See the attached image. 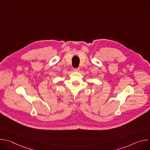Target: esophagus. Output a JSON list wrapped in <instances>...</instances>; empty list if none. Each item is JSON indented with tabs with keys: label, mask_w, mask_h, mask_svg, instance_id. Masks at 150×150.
Instances as JSON below:
<instances>
[{
	"label": "esophagus",
	"mask_w": 150,
	"mask_h": 150,
	"mask_svg": "<svg viewBox=\"0 0 150 150\" xmlns=\"http://www.w3.org/2000/svg\"><path fill=\"white\" fill-rule=\"evenodd\" d=\"M79 70H80L79 68H76V69H74V71H75V72H78V71H79Z\"/></svg>",
	"instance_id": "obj_1"
}]
</instances>
